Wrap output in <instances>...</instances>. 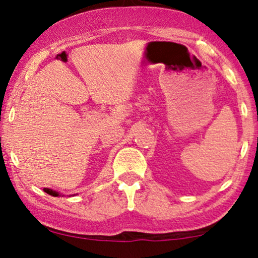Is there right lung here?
<instances>
[{
  "mask_svg": "<svg viewBox=\"0 0 258 258\" xmlns=\"http://www.w3.org/2000/svg\"><path fill=\"white\" fill-rule=\"evenodd\" d=\"M45 192L47 194H49V195H51V196H54V197H57V196H61L62 194H59V192H57V191H55V190H51V189H48V188H44L43 189Z\"/></svg>",
  "mask_w": 258,
  "mask_h": 258,
  "instance_id": "add662e5",
  "label": "right lung"
}]
</instances>
